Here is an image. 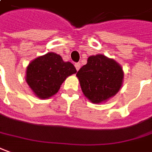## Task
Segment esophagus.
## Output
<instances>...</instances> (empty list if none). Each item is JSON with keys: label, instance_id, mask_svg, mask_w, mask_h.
<instances>
[{"label": "esophagus", "instance_id": "34e87169", "mask_svg": "<svg viewBox=\"0 0 152 152\" xmlns=\"http://www.w3.org/2000/svg\"><path fill=\"white\" fill-rule=\"evenodd\" d=\"M74 66H75L76 69H77V71H78V70L80 69V63H76V64H74Z\"/></svg>", "mask_w": 152, "mask_h": 152}]
</instances>
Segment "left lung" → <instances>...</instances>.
Segmentation results:
<instances>
[{
	"instance_id": "left-lung-1",
	"label": "left lung",
	"mask_w": 152,
	"mask_h": 152,
	"mask_svg": "<svg viewBox=\"0 0 152 152\" xmlns=\"http://www.w3.org/2000/svg\"><path fill=\"white\" fill-rule=\"evenodd\" d=\"M84 96L94 103L106 102L118 94L123 81V70L114 59L92 55L76 74Z\"/></svg>"
}]
</instances>
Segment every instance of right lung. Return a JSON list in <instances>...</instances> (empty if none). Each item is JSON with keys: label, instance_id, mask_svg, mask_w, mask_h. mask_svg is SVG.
<instances>
[{"label": "right lung", "instance_id": "obj_1", "mask_svg": "<svg viewBox=\"0 0 152 152\" xmlns=\"http://www.w3.org/2000/svg\"><path fill=\"white\" fill-rule=\"evenodd\" d=\"M76 72L73 64L64 62L60 55L50 52L29 64L26 81L38 98L45 99L57 94L66 78Z\"/></svg>", "mask_w": 152, "mask_h": 152}]
</instances>
